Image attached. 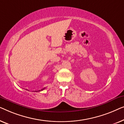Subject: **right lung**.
<instances>
[{
	"label": "right lung",
	"instance_id": "right-lung-1",
	"mask_svg": "<svg viewBox=\"0 0 124 124\" xmlns=\"http://www.w3.org/2000/svg\"><path fill=\"white\" fill-rule=\"evenodd\" d=\"M44 89H45V88H43V89H41V90H38V91H35V92H40V91H42V90H44ZM26 90H27V89H26Z\"/></svg>",
	"mask_w": 124,
	"mask_h": 124
}]
</instances>
